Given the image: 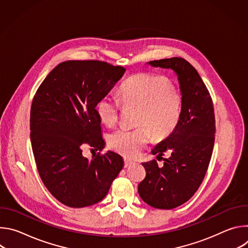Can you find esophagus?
Returning a JSON list of instances; mask_svg holds the SVG:
<instances>
[{
	"label": "esophagus",
	"mask_w": 248,
	"mask_h": 248,
	"mask_svg": "<svg viewBox=\"0 0 248 248\" xmlns=\"http://www.w3.org/2000/svg\"><path fill=\"white\" fill-rule=\"evenodd\" d=\"M133 164L132 161H130L129 159H124V168H128L129 166H131Z\"/></svg>",
	"instance_id": "34e87169"
}]
</instances>
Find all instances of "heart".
<instances>
[{
	"mask_svg": "<svg viewBox=\"0 0 248 248\" xmlns=\"http://www.w3.org/2000/svg\"><path fill=\"white\" fill-rule=\"evenodd\" d=\"M121 96L125 107L140 109L136 129L119 128L109 136V144L117 152L136 156L149 142L151 132L158 140L170 136L178 126L182 115V97L172 83L160 75L138 74L121 86ZM120 102L112 96L102 97L96 112L102 123L117 124Z\"/></svg>",
	"mask_w": 248,
	"mask_h": 248,
	"instance_id": "1",
	"label": "heart"
}]
</instances>
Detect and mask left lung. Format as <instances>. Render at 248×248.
Returning <instances> with one entry per match:
<instances>
[{"label": "left lung", "instance_id": "obj_1", "mask_svg": "<svg viewBox=\"0 0 248 248\" xmlns=\"http://www.w3.org/2000/svg\"><path fill=\"white\" fill-rule=\"evenodd\" d=\"M153 67L171 69L178 78L182 95V115L174 131L151 151L162 157L164 166L143 163L145 179L138 193L146 204L157 209H172L189 200L206 174L215 140V116L211 96L197 70L183 58L147 62Z\"/></svg>", "mask_w": 248, "mask_h": 248}]
</instances>
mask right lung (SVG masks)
I'll list each match as a JSON object with an SVG mask.
<instances>
[{"instance_id": "1", "label": "right lung", "mask_w": 248, "mask_h": 248, "mask_svg": "<svg viewBox=\"0 0 248 248\" xmlns=\"http://www.w3.org/2000/svg\"><path fill=\"white\" fill-rule=\"evenodd\" d=\"M125 68L99 61H66L46 77L30 111V139L40 178L65 206L83 208L107 195L124 167L108 151L83 157L84 143L105 147L96 106L123 78Z\"/></svg>"}]
</instances>
